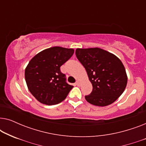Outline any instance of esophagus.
<instances>
[{
    "instance_id": "1",
    "label": "esophagus",
    "mask_w": 146,
    "mask_h": 146,
    "mask_svg": "<svg viewBox=\"0 0 146 146\" xmlns=\"http://www.w3.org/2000/svg\"><path fill=\"white\" fill-rule=\"evenodd\" d=\"M76 85H77V86H80V82L79 81H76Z\"/></svg>"
}]
</instances>
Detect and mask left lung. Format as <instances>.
<instances>
[{"instance_id":"left-lung-1","label":"left lung","mask_w":146,"mask_h":146,"mask_svg":"<svg viewBox=\"0 0 146 146\" xmlns=\"http://www.w3.org/2000/svg\"><path fill=\"white\" fill-rule=\"evenodd\" d=\"M76 56L85 68L93 86L88 102L106 106L116 100L126 87L127 76L124 66L116 56L100 48H77Z\"/></svg>"}]
</instances>
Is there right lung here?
Segmentation results:
<instances>
[{"label": "right lung", "mask_w": 146, "mask_h": 146, "mask_svg": "<svg viewBox=\"0 0 146 146\" xmlns=\"http://www.w3.org/2000/svg\"><path fill=\"white\" fill-rule=\"evenodd\" d=\"M73 48L54 46L36 54L25 69L29 91L40 102L55 105L62 102L74 87L66 82L60 66L70 58Z\"/></svg>", "instance_id": "obj_1"}]
</instances>
